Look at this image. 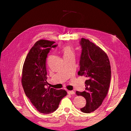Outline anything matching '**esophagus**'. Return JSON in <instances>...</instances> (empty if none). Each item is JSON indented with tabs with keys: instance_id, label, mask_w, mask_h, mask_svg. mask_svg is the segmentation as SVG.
Wrapping results in <instances>:
<instances>
[{
	"instance_id": "1",
	"label": "esophagus",
	"mask_w": 131,
	"mask_h": 131,
	"mask_svg": "<svg viewBox=\"0 0 131 131\" xmlns=\"http://www.w3.org/2000/svg\"><path fill=\"white\" fill-rule=\"evenodd\" d=\"M68 93L69 94H74L75 92L73 91H68Z\"/></svg>"
}]
</instances>
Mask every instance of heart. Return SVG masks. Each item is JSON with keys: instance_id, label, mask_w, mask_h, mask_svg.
<instances>
[{"instance_id": "1", "label": "heart", "mask_w": 131, "mask_h": 131, "mask_svg": "<svg viewBox=\"0 0 131 131\" xmlns=\"http://www.w3.org/2000/svg\"><path fill=\"white\" fill-rule=\"evenodd\" d=\"M62 52L63 53V58L70 56H74V50L73 47L70 46H66L63 47L62 49Z\"/></svg>"}]
</instances>
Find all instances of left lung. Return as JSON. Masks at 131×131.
Wrapping results in <instances>:
<instances>
[{
  "label": "left lung",
  "instance_id": "obj_1",
  "mask_svg": "<svg viewBox=\"0 0 131 131\" xmlns=\"http://www.w3.org/2000/svg\"><path fill=\"white\" fill-rule=\"evenodd\" d=\"M82 54L80 59L79 75H84L85 91H77L78 96H82L86 100V105L80 108L82 112L90 113L101 105L106 97L111 79V67L107 54L88 39L80 40Z\"/></svg>",
  "mask_w": 131,
  "mask_h": 131
}]
</instances>
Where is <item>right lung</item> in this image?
Wrapping results in <instances>:
<instances>
[{"mask_svg": "<svg viewBox=\"0 0 131 131\" xmlns=\"http://www.w3.org/2000/svg\"><path fill=\"white\" fill-rule=\"evenodd\" d=\"M53 41H37L30 50L25 60L21 82L26 96L39 112L49 114L56 110L61 99L66 96L63 90L45 87L47 85L46 58L52 48Z\"/></svg>", "mask_w": 131, "mask_h": 131, "instance_id": "right-lung-1", "label": "right lung"}]
</instances>
